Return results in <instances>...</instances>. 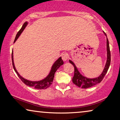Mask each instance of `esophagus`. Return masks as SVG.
Listing matches in <instances>:
<instances>
[{
  "label": "esophagus",
  "mask_w": 120,
  "mask_h": 120,
  "mask_svg": "<svg viewBox=\"0 0 120 120\" xmlns=\"http://www.w3.org/2000/svg\"><path fill=\"white\" fill-rule=\"evenodd\" d=\"M68 58H69V56H68V55L66 54V53H63V54L62 55V58L64 61L67 60Z\"/></svg>",
  "instance_id": "obj_1"
}]
</instances>
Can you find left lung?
Returning a JSON list of instances; mask_svg holds the SVG:
<instances>
[{"label": "left lung", "mask_w": 120, "mask_h": 120, "mask_svg": "<svg viewBox=\"0 0 120 120\" xmlns=\"http://www.w3.org/2000/svg\"><path fill=\"white\" fill-rule=\"evenodd\" d=\"M105 34L106 35V33H105ZM107 59L106 65H105V67L102 73L98 78L89 79L82 76L79 73V72L78 71L76 66L75 65V64L73 63V62H72L71 60H69V62L74 66V75H73L72 78L73 83L77 86H78V87H82V88H87L92 87V86L95 85L97 84L100 83L101 81L102 80V79H104L106 73L107 72V71L110 66V60H111V59H110V51L109 45V41H108L107 38Z\"/></svg>", "instance_id": "8db88e82"}]
</instances>
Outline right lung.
<instances>
[{
  "label": "right lung",
  "instance_id": "1",
  "mask_svg": "<svg viewBox=\"0 0 120 120\" xmlns=\"http://www.w3.org/2000/svg\"><path fill=\"white\" fill-rule=\"evenodd\" d=\"M27 23H27V22H25L23 23L22 28L20 29V30L18 32L17 34H16L14 42H15L16 41V40L18 39V38H19V36L20 35V34H21V33L23 32L24 29L25 28L26 26H27ZM12 60L13 67L14 68V71H15V72L16 73V74H17V75H18V77H19V78L21 79L22 82H24V84H26L27 86H30V87H32L33 88H36V89H38V90H42V89L45 90V89H46V88H47L48 87H49V86L51 85V84H52V81L54 80L55 73L56 72L57 70L60 66L63 64V60H62V58L60 57L56 62H55V63L53 64L52 68H51L50 72L49 75H48L45 79H44L42 80L38 81V82H32V81L26 80V79L22 78V77L21 75L19 74V73L17 71H16V70L15 68V66H14V64L13 56V50L12 52Z\"/></svg>",
  "mask_w": 120,
  "mask_h": 120
}]
</instances>
